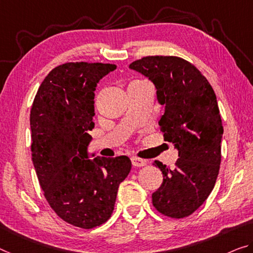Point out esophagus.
<instances>
[{
  "label": "esophagus",
  "instance_id": "esophagus-1",
  "mask_svg": "<svg viewBox=\"0 0 253 253\" xmlns=\"http://www.w3.org/2000/svg\"><path fill=\"white\" fill-rule=\"evenodd\" d=\"M131 162H132V165L135 166V167H142L147 165V162L145 161V159L142 158H139V157H131Z\"/></svg>",
  "mask_w": 253,
  "mask_h": 253
}]
</instances>
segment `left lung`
<instances>
[{
    "label": "left lung",
    "mask_w": 253,
    "mask_h": 253,
    "mask_svg": "<svg viewBox=\"0 0 253 253\" xmlns=\"http://www.w3.org/2000/svg\"><path fill=\"white\" fill-rule=\"evenodd\" d=\"M129 68L153 81L165 106L161 131L178 151L173 169L154 163L163 183L151 196L153 205L163 215L183 218L205 203L218 176L224 130L215 91L199 70L177 56H146Z\"/></svg>",
    "instance_id": "8db88e82"
}]
</instances>
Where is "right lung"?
Here are the masks:
<instances>
[{
	"instance_id": "1",
	"label": "right lung",
	"mask_w": 253,
	"mask_h": 253,
	"mask_svg": "<svg viewBox=\"0 0 253 253\" xmlns=\"http://www.w3.org/2000/svg\"><path fill=\"white\" fill-rule=\"evenodd\" d=\"M115 69L88 62L59 65L38 88L30 111L33 163L46 200L60 218L87 230L110 218L131 169L126 156L88 159L97 84Z\"/></svg>"
}]
</instances>
